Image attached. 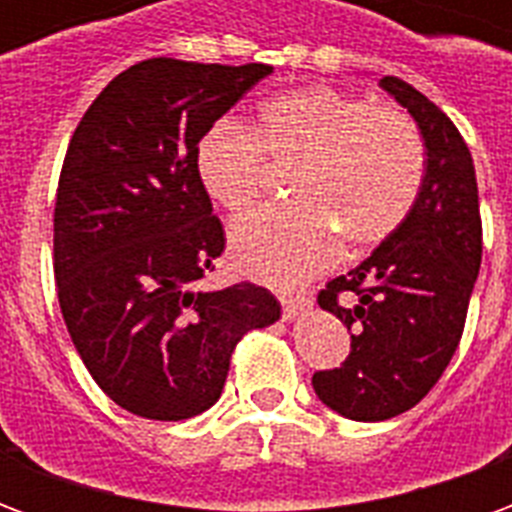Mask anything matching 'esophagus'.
Masks as SVG:
<instances>
[{"mask_svg": "<svg viewBox=\"0 0 512 512\" xmlns=\"http://www.w3.org/2000/svg\"><path fill=\"white\" fill-rule=\"evenodd\" d=\"M307 310H310V299L307 296H282V315H285V321H293V318H299Z\"/></svg>", "mask_w": 512, "mask_h": 512, "instance_id": "34e87169", "label": "esophagus"}]
</instances>
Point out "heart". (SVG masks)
Instances as JSON below:
<instances>
[{"label":"heart","instance_id":"b5f03b06","mask_svg":"<svg viewBox=\"0 0 512 512\" xmlns=\"http://www.w3.org/2000/svg\"><path fill=\"white\" fill-rule=\"evenodd\" d=\"M268 161L296 164L290 191L299 202L235 224L233 255L274 285H299L332 266L340 238L354 255L384 244L411 216L425 183L417 123L397 106L334 87L277 95L260 106L252 128L219 123L197 145L202 186L233 216L266 194Z\"/></svg>","mask_w":512,"mask_h":512}]
</instances>
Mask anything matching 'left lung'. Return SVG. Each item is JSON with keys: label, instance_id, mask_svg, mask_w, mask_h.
<instances>
[{"label": "left lung", "instance_id": "left-lung-1", "mask_svg": "<svg viewBox=\"0 0 512 512\" xmlns=\"http://www.w3.org/2000/svg\"><path fill=\"white\" fill-rule=\"evenodd\" d=\"M381 87L417 120L425 183L403 227L373 255L318 293L351 332V354L312 376L315 395L356 422L414 408L461 343L483 257L472 153L439 106L397 76Z\"/></svg>", "mask_w": 512, "mask_h": 512}]
</instances>
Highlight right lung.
<instances>
[{"label": "right lung", "mask_w": 512, "mask_h": 512, "mask_svg": "<svg viewBox=\"0 0 512 512\" xmlns=\"http://www.w3.org/2000/svg\"><path fill=\"white\" fill-rule=\"evenodd\" d=\"M268 73L260 62H136L71 136L54 205L60 310L95 384L136 417L211 408L238 340L279 318L271 290L252 282L197 288L224 252L197 145Z\"/></svg>", "instance_id": "obj_1"}]
</instances>
